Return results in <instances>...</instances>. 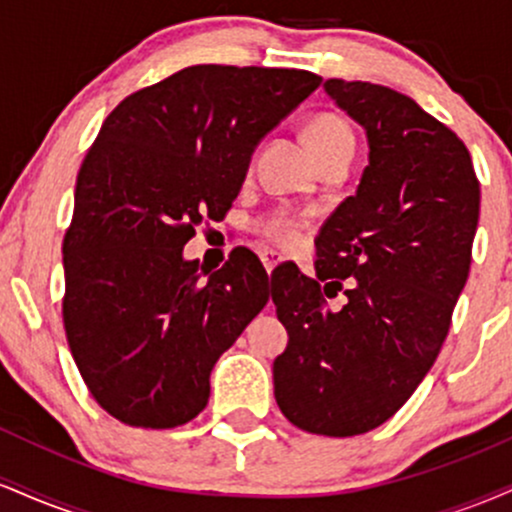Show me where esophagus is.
<instances>
[{"mask_svg": "<svg viewBox=\"0 0 512 512\" xmlns=\"http://www.w3.org/2000/svg\"><path fill=\"white\" fill-rule=\"evenodd\" d=\"M260 257H262V264H264V269H267V272H272L274 267H279V264H281V255H276L274 250H264Z\"/></svg>", "mask_w": 512, "mask_h": 512, "instance_id": "obj_1", "label": "esophagus"}]
</instances>
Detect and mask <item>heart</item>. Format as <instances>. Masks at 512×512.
<instances>
[{"mask_svg":"<svg viewBox=\"0 0 512 512\" xmlns=\"http://www.w3.org/2000/svg\"><path fill=\"white\" fill-rule=\"evenodd\" d=\"M305 142L313 151L317 163H327L339 156H354L356 137L354 129L342 115L337 113H317L305 125ZM308 219L303 214H293L289 209H274L257 219L255 231L269 243L281 245V248H291L301 240Z\"/></svg>","mask_w":512,"mask_h":512,"instance_id":"obj_1","label":"heart"}]
</instances>
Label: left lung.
I'll return each mask as SVG.
<instances>
[{
    "label": "left lung",
    "instance_id": "1",
    "mask_svg": "<svg viewBox=\"0 0 512 512\" xmlns=\"http://www.w3.org/2000/svg\"><path fill=\"white\" fill-rule=\"evenodd\" d=\"M325 91L366 129L370 154L356 195L320 228L317 279L272 293L289 332L274 397L293 426L346 438L395 416L438 358L472 264L479 180L462 139L404 93L344 79ZM337 290L347 303L332 311Z\"/></svg>",
    "mask_w": 512,
    "mask_h": 512
}]
</instances>
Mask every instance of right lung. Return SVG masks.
Listing matches in <instances>:
<instances>
[{
  "label": "right lung",
  "mask_w": 512,
  "mask_h": 512,
  "mask_svg": "<svg viewBox=\"0 0 512 512\" xmlns=\"http://www.w3.org/2000/svg\"><path fill=\"white\" fill-rule=\"evenodd\" d=\"M320 81L195 64L105 117L76 175L62 317L86 387L122 424L195 419L214 363L267 305L269 276L248 252L204 277L182 248L199 223L226 216L255 146Z\"/></svg>",
  "instance_id": "obj_1"
}]
</instances>
